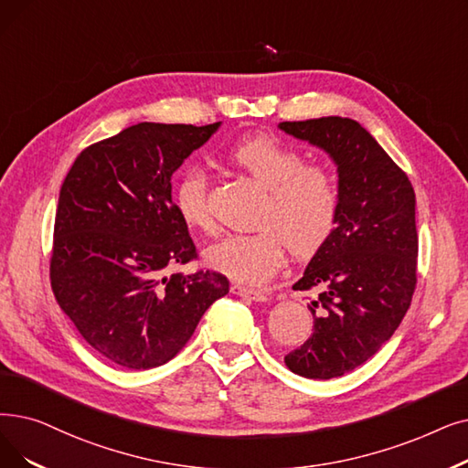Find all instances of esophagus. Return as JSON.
I'll return each instance as SVG.
<instances>
[{"mask_svg":"<svg viewBox=\"0 0 468 468\" xmlns=\"http://www.w3.org/2000/svg\"><path fill=\"white\" fill-rule=\"evenodd\" d=\"M231 292L237 294V296H242V298H249L252 302H266L268 300L266 292L256 291V289H249V287H242V284H233Z\"/></svg>","mask_w":468,"mask_h":468,"instance_id":"34e87169","label":"esophagus"}]
</instances>
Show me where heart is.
<instances>
[{
    "label": "heart",
    "mask_w": 468,
    "mask_h": 468,
    "mask_svg": "<svg viewBox=\"0 0 468 468\" xmlns=\"http://www.w3.org/2000/svg\"><path fill=\"white\" fill-rule=\"evenodd\" d=\"M228 165L250 176L266 189L258 216L260 229L231 233L210 245L205 263L240 284L270 281L287 258L306 260L331 239L340 210V193L333 174L303 158L270 133L247 135L228 149ZM176 210L187 228L202 233L216 229L208 198L207 174L191 168L174 191Z\"/></svg>",
    "instance_id": "heart-1"
}]
</instances>
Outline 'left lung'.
Listing matches in <instances>:
<instances>
[{
  "label": "left lung",
  "instance_id": "1",
  "mask_svg": "<svg viewBox=\"0 0 468 468\" xmlns=\"http://www.w3.org/2000/svg\"><path fill=\"white\" fill-rule=\"evenodd\" d=\"M296 139L327 151L338 166L340 210L331 239L294 291L319 289L314 333L284 356L306 378H335L375 356L399 327L417 287L419 237L411 181L352 118L281 122Z\"/></svg>",
  "mask_w": 468,
  "mask_h": 468
}]
</instances>
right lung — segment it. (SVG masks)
<instances>
[{
	"label": "right lung",
	"instance_id": "1",
	"mask_svg": "<svg viewBox=\"0 0 468 468\" xmlns=\"http://www.w3.org/2000/svg\"><path fill=\"white\" fill-rule=\"evenodd\" d=\"M218 128L141 122L86 147L60 187L51 289L90 346L120 367L170 361L229 292L216 271L165 277L197 260L172 174Z\"/></svg>",
	"mask_w": 468,
	"mask_h": 468
}]
</instances>
